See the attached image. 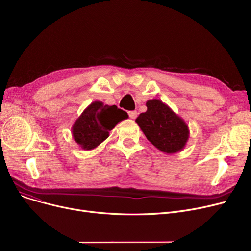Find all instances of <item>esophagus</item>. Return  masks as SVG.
Masks as SVG:
<instances>
[{"instance_id":"esophagus-1","label":"esophagus","mask_w":251,"mask_h":251,"mask_svg":"<svg viewBox=\"0 0 251 251\" xmlns=\"http://www.w3.org/2000/svg\"><path fill=\"white\" fill-rule=\"evenodd\" d=\"M128 115H129V117H130L131 119H135V118L137 117L138 113H137L136 111H130V112H128Z\"/></svg>"}]
</instances>
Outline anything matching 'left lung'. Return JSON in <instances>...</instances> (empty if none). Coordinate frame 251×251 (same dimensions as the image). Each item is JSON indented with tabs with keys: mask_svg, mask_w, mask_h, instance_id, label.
Returning <instances> with one entry per match:
<instances>
[{
	"mask_svg": "<svg viewBox=\"0 0 251 251\" xmlns=\"http://www.w3.org/2000/svg\"><path fill=\"white\" fill-rule=\"evenodd\" d=\"M147 108V112L141 113L135 122L148 140L165 153L181 151L189 138L186 122L160 100H148Z\"/></svg>",
	"mask_w": 251,
	"mask_h": 251,
	"instance_id": "8db88e82",
	"label": "left lung"
}]
</instances>
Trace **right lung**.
Returning <instances> with one entry per match:
<instances>
[{
  "instance_id": "obj_1",
  "label": "right lung",
  "mask_w": 251,
  "mask_h": 251,
  "mask_svg": "<svg viewBox=\"0 0 251 251\" xmlns=\"http://www.w3.org/2000/svg\"><path fill=\"white\" fill-rule=\"evenodd\" d=\"M127 118V113L118 109L117 105L94 101L72 125L73 139L82 150L91 151L109 137L110 131L119 122Z\"/></svg>"
}]
</instances>
